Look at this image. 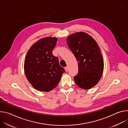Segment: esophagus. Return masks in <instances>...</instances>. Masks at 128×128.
Segmentation results:
<instances>
[{"label": "esophagus", "instance_id": "esophagus-1", "mask_svg": "<svg viewBox=\"0 0 128 128\" xmlns=\"http://www.w3.org/2000/svg\"><path fill=\"white\" fill-rule=\"evenodd\" d=\"M65 71H66V72H67V71H68V67H65Z\"/></svg>", "mask_w": 128, "mask_h": 128}]
</instances>
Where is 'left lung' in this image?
Masks as SVG:
<instances>
[{"label":"left lung","mask_w":128,"mask_h":128,"mask_svg":"<svg viewBox=\"0 0 128 128\" xmlns=\"http://www.w3.org/2000/svg\"><path fill=\"white\" fill-rule=\"evenodd\" d=\"M67 42L78 62L75 82L82 88H90L98 82L103 72L104 61L99 46L90 35L82 32L69 36Z\"/></svg>","instance_id":"obj_1"}]
</instances>
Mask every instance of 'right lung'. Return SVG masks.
<instances>
[{"label": "right lung", "mask_w": 128, "mask_h": 128, "mask_svg": "<svg viewBox=\"0 0 128 128\" xmlns=\"http://www.w3.org/2000/svg\"><path fill=\"white\" fill-rule=\"evenodd\" d=\"M57 42L56 38H42L33 44L27 54L25 74L29 82L38 90L48 92L56 87L65 72L58 58L52 53Z\"/></svg>", "instance_id": "add662e5"}]
</instances>
